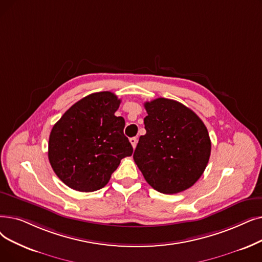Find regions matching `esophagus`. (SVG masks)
Listing matches in <instances>:
<instances>
[{"label":"esophagus","mask_w":262,"mask_h":262,"mask_svg":"<svg viewBox=\"0 0 262 262\" xmlns=\"http://www.w3.org/2000/svg\"><path fill=\"white\" fill-rule=\"evenodd\" d=\"M129 141H130V143H132V145H133V147L135 149L136 145H137V138H136V137H133V138H130V139H129Z\"/></svg>","instance_id":"34e87169"}]
</instances>
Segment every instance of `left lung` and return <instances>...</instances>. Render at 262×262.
Returning <instances> with one entry per match:
<instances>
[{
	"label": "left lung",
	"mask_w": 262,
	"mask_h": 262,
	"mask_svg": "<svg viewBox=\"0 0 262 262\" xmlns=\"http://www.w3.org/2000/svg\"><path fill=\"white\" fill-rule=\"evenodd\" d=\"M145 135L140 136L134 161L154 189L171 195L194 185L211 154L206 125L196 113L173 99L144 103Z\"/></svg>",
	"instance_id": "1"
}]
</instances>
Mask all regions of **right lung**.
<instances>
[{
  "instance_id": "1",
  "label": "right lung",
  "mask_w": 262,
  "mask_h": 262,
  "mask_svg": "<svg viewBox=\"0 0 262 262\" xmlns=\"http://www.w3.org/2000/svg\"><path fill=\"white\" fill-rule=\"evenodd\" d=\"M121 100L111 92L90 94L74 104L56 122L49 137L48 157L55 174L78 191L103 188L121 159L133 154L116 117Z\"/></svg>"
}]
</instances>
